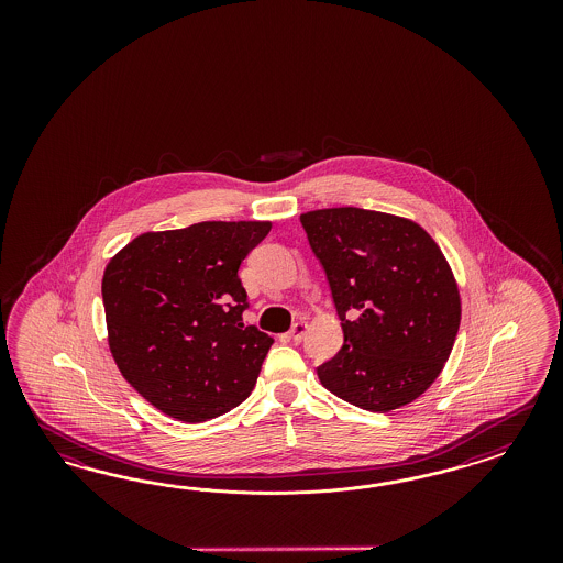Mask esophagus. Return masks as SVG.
Returning a JSON list of instances; mask_svg holds the SVG:
<instances>
[{
    "instance_id": "esophagus-1",
    "label": "esophagus",
    "mask_w": 563,
    "mask_h": 563,
    "mask_svg": "<svg viewBox=\"0 0 563 563\" xmlns=\"http://www.w3.org/2000/svg\"><path fill=\"white\" fill-rule=\"evenodd\" d=\"M307 334V324L306 322H297V324H292V328L289 330V336L295 342H301L306 339Z\"/></svg>"
}]
</instances>
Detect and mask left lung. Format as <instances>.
I'll return each instance as SVG.
<instances>
[{"label":"left lung","instance_id":"8db88e82","mask_svg":"<svg viewBox=\"0 0 563 563\" xmlns=\"http://www.w3.org/2000/svg\"><path fill=\"white\" fill-rule=\"evenodd\" d=\"M324 268L344 344L318 367L325 390L388 412L426 393L461 325V295L442 250L417 222L363 208L301 214Z\"/></svg>","mask_w":563,"mask_h":563}]
</instances>
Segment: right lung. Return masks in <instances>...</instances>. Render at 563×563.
Listing matches in <instances>:
<instances>
[{"mask_svg":"<svg viewBox=\"0 0 563 563\" xmlns=\"http://www.w3.org/2000/svg\"><path fill=\"white\" fill-rule=\"evenodd\" d=\"M271 222L206 221L142 233L102 274L109 349L121 375L153 407L202 423L241 405L273 339L243 325L245 256Z\"/></svg>","mask_w":563,"mask_h":563,"instance_id":"add662e5","label":"right lung"}]
</instances>
